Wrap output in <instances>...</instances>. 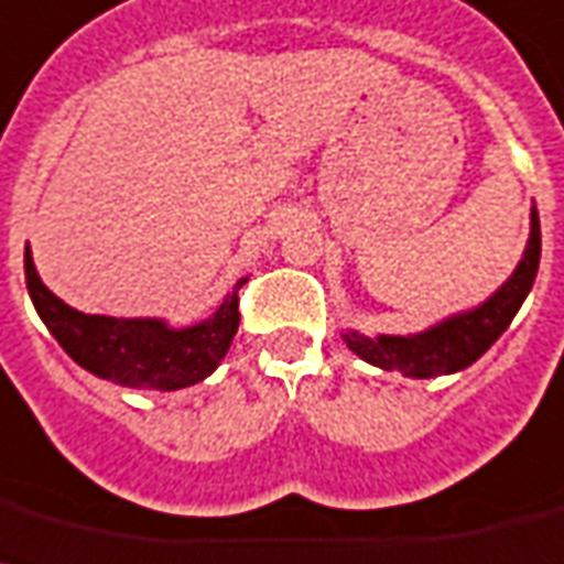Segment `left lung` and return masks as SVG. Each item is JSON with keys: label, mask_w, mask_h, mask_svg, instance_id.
<instances>
[{"label": "left lung", "mask_w": 564, "mask_h": 564, "mask_svg": "<svg viewBox=\"0 0 564 564\" xmlns=\"http://www.w3.org/2000/svg\"><path fill=\"white\" fill-rule=\"evenodd\" d=\"M539 256H542V229H539V212L533 206L530 241L524 247V256L512 270V276L484 305L454 314L422 335L364 337L358 332H344L346 346L372 367L399 369L408 378H436L460 372V369L471 367L507 332L533 288L535 273H539Z\"/></svg>", "instance_id": "left-lung-1"}]
</instances>
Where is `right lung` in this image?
<instances>
[{
	"label": "right lung",
	"mask_w": 564,
	"mask_h": 564,
	"mask_svg": "<svg viewBox=\"0 0 564 564\" xmlns=\"http://www.w3.org/2000/svg\"><path fill=\"white\" fill-rule=\"evenodd\" d=\"M238 279L212 317L188 328H171L162 319H124L84 314L66 305L37 276L25 247V285L40 319L78 367L104 381L133 390H180L215 372L238 332Z\"/></svg>",
	"instance_id": "obj_1"
}]
</instances>
